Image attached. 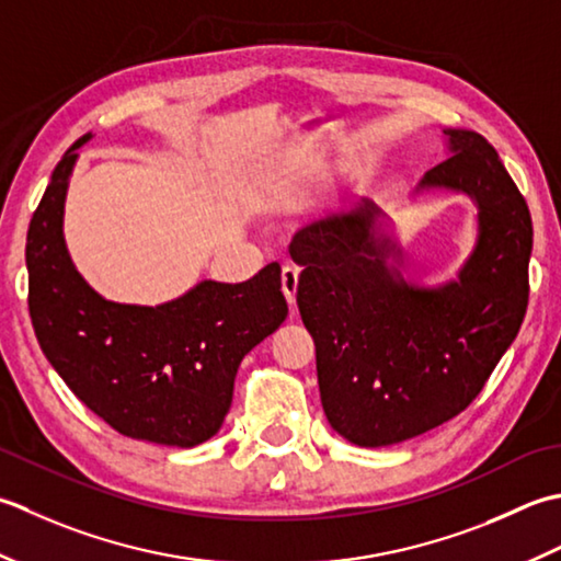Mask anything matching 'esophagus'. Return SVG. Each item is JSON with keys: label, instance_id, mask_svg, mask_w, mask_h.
Listing matches in <instances>:
<instances>
[{"label": "esophagus", "instance_id": "esophagus-1", "mask_svg": "<svg viewBox=\"0 0 561 561\" xmlns=\"http://www.w3.org/2000/svg\"><path fill=\"white\" fill-rule=\"evenodd\" d=\"M297 280H300V271H297L295 266H283V271H280V288H283L285 300L290 302V307L295 305Z\"/></svg>", "mask_w": 561, "mask_h": 561}]
</instances>
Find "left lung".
Returning a JSON list of instances; mask_svg holds the SVG:
<instances>
[{"label": "left lung", "mask_w": 561, "mask_h": 561, "mask_svg": "<svg viewBox=\"0 0 561 561\" xmlns=\"http://www.w3.org/2000/svg\"><path fill=\"white\" fill-rule=\"evenodd\" d=\"M445 135L453 157L428 169L421 188L462 191L479 205L460 280L421 290L399 278L370 201L307 225L290 244L324 414L363 448L421 436L470 407L528 310V203L482 135Z\"/></svg>", "instance_id": "1"}]
</instances>
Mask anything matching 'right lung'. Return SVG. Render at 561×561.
Segmentation results:
<instances>
[{"label":"right lung","mask_w":561,"mask_h":561,"mask_svg":"<svg viewBox=\"0 0 561 561\" xmlns=\"http://www.w3.org/2000/svg\"><path fill=\"white\" fill-rule=\"evenodd\" d=\"M62 154L26 237L28 312L38 344L77 399L128 438L193 448L220 431L247 353L288 317L280 266L244 283L203 280L174 302H108L72 266L62 239Z\"/></svg>","instance_id":"1"}]
</instances>
